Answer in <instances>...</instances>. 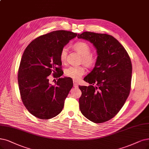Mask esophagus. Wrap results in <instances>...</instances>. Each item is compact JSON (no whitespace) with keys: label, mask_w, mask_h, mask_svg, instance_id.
Segmentation results:
<instances>
[{"label":"esophagus","mask_w":149,"mask_h":149,"mask_svg":"<svg viewBox=\"0 0 149 149\" xmlns=\"http://www.w3.org/2000/svg\"><path fill=\"white\" fill-rule=\"evenodd\" d=\"M73 83H74V87H75V88L78 87V83H77V82L76 81H74V80Z\"/></svg>","instance_id":"34e87169"}]
</instances>
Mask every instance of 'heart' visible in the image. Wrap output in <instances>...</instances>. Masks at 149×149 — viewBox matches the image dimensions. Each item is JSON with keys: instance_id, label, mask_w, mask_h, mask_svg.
I'll list each match as a JSON object with an SVG mask.
<instances>
[{"instance_id": "b5f03b06", "label": "heart", "mask_w": 149, "mask_h": 149, "mask_svg": "<svg viewBox=\"0 0 149 149\" xmlns=\"http://www.w3.org/2000/svg\"><path fill=\"white\" fill-rule=\"evenodd\" d=\"M74 48L81 55V61L88 68L93 67L96 63V58L91 54V47L85 42H79L74 45ZM68 48L63 47L60 53V60L62 63H65L67 58ZM85 73V69L82 65H70L65 69L64 74L66 77L75 80H79Z\"/></svg>"}]
</instances>
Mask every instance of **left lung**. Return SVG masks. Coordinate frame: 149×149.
Here are the masks:
<instances>
[{
  "mask_svg": "<svg viewBox=\"0 0 149 149\" xmlns=\"http://www.w3.org/2000/svg\"><path fill=\"white\" fill-rule=\"evenodd\" d=\"M77 37L91 42L97 54L95 68L84 79L91 85L79 86L80 110L93 122H107L117 114L129 96L132 75L130 58L112 36L84 32Z\"/></svg>",
  "mask_w": 149,
  "mask_h": 149,
  "instance_id": "obj_1",
  "label": "left lung"
}]
</instances>
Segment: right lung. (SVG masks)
<instances>
[{"label":"right lung","mask_w":149,"mask_h":149,"mask_svg":"<svg viewBox=\"0 0 149 149\" xmlns=\"http://www.w3.org/2000/svg\"><path fill=\"white\" fill-rule=\"evenodd\" d=\"M77 36L70 31H53L36 38L25 49L18 70L19 89L26 108L37 118L49 119L62 111L73 83L64 77L52 85L48 76L63 75L61 51Z\"/></svg>","instance_id":"right-lung-1"}]
</instances>
